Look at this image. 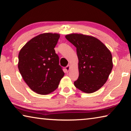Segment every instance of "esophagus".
Wrapping results in <instances>:
<instances>
[{"label": "esophagus", "instance_id": "esophagus-1", "mask_svg": "<svg viewBox=\"0 0 131 131\" xmlns=\"http://www.w3.org/2000/svg\"><path fill=\"white\" fill-rule=\"evenodd\" d=\"M65 69H66V72H69V70H70V65H68L65 68Z\"/></svg>", "mask_w": 131, "mask_h": 131}]
</instances>
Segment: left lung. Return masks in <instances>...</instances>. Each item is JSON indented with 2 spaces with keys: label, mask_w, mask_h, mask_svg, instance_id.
I'll use <instances>...</instances> for the list:
<instances>
[{
  "label": "left lung",
  "mask_w": 131,
  "mask_h": 131,
  "mask_svg": "<svg viewBox=\"0 0 131 131\" xmlns=\"http://www.w3.org/2000/svg\"><path fill=\"white\" fill-rule=\"evenodd\" d=\"M76 47L79 76L74 86L91 94L102 87L113 68L112 55L102 42L95 37L79 34L65 36Z\"/></svg>",
  "instance_id": "left-lung-1"
}]
</instances>
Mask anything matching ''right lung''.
Wrapping results in <instances>:
<instances>
[{
    "instance_id": "obj_1",
    "label": "right lung",
    "mask_w": 131,
    "mask_h": 131,
    "mask_svg": "<svg viewBox=\"0 0 131 131\" xmlns=\"http://www.w3.org/2000/svg\"><path fill=\"white\" fill-rule=\"evenodd\" d=\"M59 37L56 33L40 34L28 41L19 52V72L29 87L38 94L54 91L65 75L54 50Z\"/></svg>"
}]
</instances>
